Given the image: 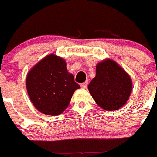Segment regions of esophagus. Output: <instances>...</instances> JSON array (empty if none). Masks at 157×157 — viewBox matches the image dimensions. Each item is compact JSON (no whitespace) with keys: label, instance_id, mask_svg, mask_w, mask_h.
Instances as JSON below:
<instances>
[{"label":"esophagus","instance_id":"34e87169","mask_svg":"<svg viewBox=\"0 0 157 157\" xmlns=\"http://www.w3.org/2000/svg\"><path fill=\"white\" fill-rule=\"evenodd\" d=\"M87 81H85L84 83H82L81 84H80V87H81V88L83 89L87 88Z\"/></svg>","mask_w":157,"mask_h":157}]
</instances>
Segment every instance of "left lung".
<instances>
[{
    "mask_svg": "<svg viewBox=\"0 0 157 157\" xmlns=\"http://www.w3.org/2000/svg\"><path fill=\"white\" fill-rule=\"evenodd\" d=\"M87 88L97 105L102 109L115 111L128 101L132 82L121 66L112 59H105L97 64L96 76Z\"/></svg>",
    "mask_w": 157,
    "mask_h": 157,
    "instance_id": "8db88e82",
    "label": "left lung"
}]
</instances>
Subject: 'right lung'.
<instances>
[{
  "instance_id": "add662e5",
  "label": "right lung",
  "mask_w": 157,
  "mask_h": 157,
  "mask_svg": "<svg viewBox=\"0 0 157 157\" xmlns=\"http://www.w3.org/2000/svg\"><path fill=\"white\" fill-rule=\"evenodd\" d=\"M63 58L54 53L42 58L26 76V89L35 108L47 115H58L68 107L80 88Z\"/></svg>"
}]
</instances>
